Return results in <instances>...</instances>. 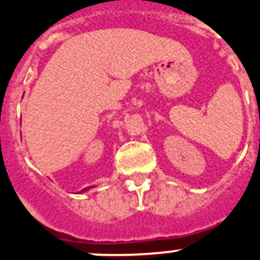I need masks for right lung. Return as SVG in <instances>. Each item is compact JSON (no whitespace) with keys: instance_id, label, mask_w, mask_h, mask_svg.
I'll return each mask as SVG.
<instances>
[{"instance_id":"1","label":"right lung","mask_w":260,"mask_h":260,"mask_svg":"<svg viewBox=\"0 0 260 260\" xmlns=\"http://www.w3.org/2000/svg\"><path fill=\"white\" fill-rule=\"evenodd\" d=\"M86 190H87V189H84V191H86Z\"/></svg>"}]
</instances>
